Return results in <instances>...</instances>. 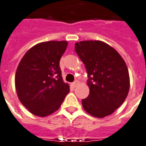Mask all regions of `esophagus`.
I'll return each instance as SVG.
<instances>
[{
    "label": "esophagus",
    "mask_w": 146,
    "mask_h": 146,
    "mask_svg": "<svg viewBox=\"0 0 146 146\" xmlns=\"http://www.w3.org/2000/svg\"><path fill=\"white\" fill-rule=\"evenodd\" d=\"M78 84H79V82H78L77 80H76V81H74L73 83H72V86H73V88L76 87V86L78 85Z\"/></svg>",
    "instance_id": "obj_1"
}]
</instances>
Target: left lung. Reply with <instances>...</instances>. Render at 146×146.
Returning a JSON list of instances; mask_svg holds the SVG:
<instances>
[{
    "instance_id": "1",
    "label": "left lung",
    "mask_w": 146,
    "mask_h": 146,
    "mask_svg": "<svg viewBox=\"0 0 146 146\" xmlns=\"http://www.w3.org/2000/svg\"><path fill=\"white\" fill-rule=\"evenodd\" d=\"M75 50L89 77V95L82 100L84 111L100 119L111 115L125 101L130 89L125 61L116 50L100 40L76 42Z\"/></svg>"
}]
</instances>
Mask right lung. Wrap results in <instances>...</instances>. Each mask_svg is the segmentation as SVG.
Listing matches in <instances>:
<instances>
[{
	"mask_svg": "<svg viewBox=\"0 0 146 146\" xmlns=\"http://www.w3.org/2000/svg\"><path fill=\"white\" fill-rule=\"evenodd\" d=\"M67 46V41L39 42L26 52L18 65L16 93L21 104L35 115L46 117L58 111L70 92L59 66Z\"/></svg>",
	"mask_w": 146,
	"mask_h": 146,
	"instance_id": "obj_1",
	"label": "right lung"
}]
</instances>
